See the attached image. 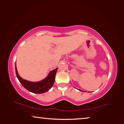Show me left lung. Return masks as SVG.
Here are the masks:
<instances>
[{
  "mask_svg": "<svg viewBox=\"0 0 124 124\" xmlns=\"http://www.w3.org/2000/svg\"><path fill=\"white\" fill-rule=\"evenodd\" d=\"M78 90H79V91H81V92H84V91H82V90H80V89H78Z\"/></svg>",
  "mask_w": 124,
  "mask_h": 124,
  "instance_id": "1",
  "label": "left lung"
}]
</instances>
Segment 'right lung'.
<instances>
[{"label":"right lung","instance_id":"add662e5","mask_svg":"<svg viewBox=\"0 0 124 124\" xmlns=\"http://www.w3.org/2000/svg\"><path fill=\"white\" fill-rule=\"evenodd\" d=\"M58 68L49 72L48 76L43 80L38 82H31L22 78L18 74L16 62V72L17 78L22 85L29 92L36 93H46L53 86Z\"/></svg>","mask_w":124,"mask_h":124}]
</instances>
